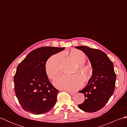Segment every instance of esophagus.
Segmentation results:
<instances>
[{
  "instance_id": "1",
  "label": "esophagus",
  "mask_w": 127,
  "mask_h": 127,
  "mask_svg": "<svg viewBox=\"0 0 127 127\" xmlns=\"http://www.w3.org/2000/svg\"><path fill=\"white\" fill-rule=\"evenodd\" d=\"M63 91H65V92H68L71 95H74V94H75V93L74 92H71V91H66V90H63Z\"/></svg>"
}]
</instances>
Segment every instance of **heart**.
I'll return each mask as SVG.
<instances>
[{"instance_id": "b5f03b06", "label": "heart", "mask_w": 127, "mask_h": 127, "mask_svg": "<svg viewBox=\"0 0 127 127\" xmlns=\"http://www.w3.org/2000/svg\"><path fill=\"white\" fill-rule=\"evenodd\" d=\"M68 54L72 59L77 63L74 73L71 75H61L55 80L54 84L56 87L61 90L70 91H76L81 87L83 82V78L87 81L91 75V68L85 62L86 55L83 51L72 49ZM61 55L56 54L51 56L46 62L45 70L46 74L50 79L53 80L60 71V61Z\"/></svg>"}]
</instances>
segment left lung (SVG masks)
I'll use <instances>...</instances> for the list:
<instances>
[{
  "mask_svg": "<svg viewBox=\"0 0 127 127\" xmlns=\"http://www.w3.org/2000/svg\"><path fill=\"white\" fill-rule=\"evenodd\" d=\"M91 62L93 73L87 85L79 92L84 94L85 101L78 105L83 111L94 112L101 109L114 93L116 80L114 64L102 51L85 46H76Z\"/></svg>",
  "mask_w": 127,
  "mask_h": 127,
  "instance_id": "8db88e82",
  "label": "left lung"
}]
</instances>
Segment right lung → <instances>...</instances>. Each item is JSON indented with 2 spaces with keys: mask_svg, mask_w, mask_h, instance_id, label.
<instances>
[{
  "mask_svg": "<svg viewBox=\"0 0 127 127\" xmlns=\"http://www.w3.org/2000/svg\"><path fill=\"white\" fill-rule=\"evenodd\" d=\"M65 47H41L29 53L18 64L13 78L16 96L25 111L35 115L49 111L55 106L59 91L48 79L45 65L51 56Z\"/></svg>",
  "mask_w": 127,
  "mask_h": 127,
  "instance_id": "obj_1",
  "label": "right lung"
}]
</instances>
